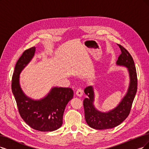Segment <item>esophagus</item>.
<instances>
[{
    "mask_svg": "<svg viewBox=\"0 0 149 149\" xmlns=\"http://www.w3.org/2000/svg\"><path fill=\"white\" fill-rule=\"evenodd\" d=\"M76 95L79 97L81 96L82 95H83V90H82L81 88L77 89V90L76 91Z\"/></svg>",
    "mask_w": 149,
    "mask_h": 149,
    "instance_id": "obj_1",
    "label": "esophagus"
}]
</instances>
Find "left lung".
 <instances>
[{
	"label": "left lung",
	"mask_w": 149,
	"mask_h": 149,
	"mask_svg": "<svg viewBox=\"0 0 149 149\" xmlns=\"http://www.w3.org/2000/svg\"><path fill=\"white\" fill-rule=\"evenodd\" d=\"M122 53L117 64L126 67L130 75V86L126 95L118 105L107 112H101L95 107L94 91L93 86L85 88L84 92L88 96L84 100L85 120L90 127L96 130H106L115 127L128 117L137 89V78L134 62L128 51L123 46L118 45Z\"/></svg>",
	"instance_id": "left-lung-1"
}]
</instances>
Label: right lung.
<instances>
[{
	"label": "right lung",
	"mask_w": 149,
	"mask_h": 149,
	"mask_svg": "<svg viewBox=\"0 0 149 149\" xmlns=\"http://www.w3.org/2000/svg\"><path fill=\"white\" fill-rule=\"evenodd\" d=\"M35 51L34 47L26 49L16 62L12 90L19 113L24 122L36 130L53 131L61 126L65 106L72 99L74 91L70 88L54 87L47 96L37 101L24 95L19 85V74L31 61Z\"/></svg>",
	"instance_id": "add662e5"
}]
</instances>
